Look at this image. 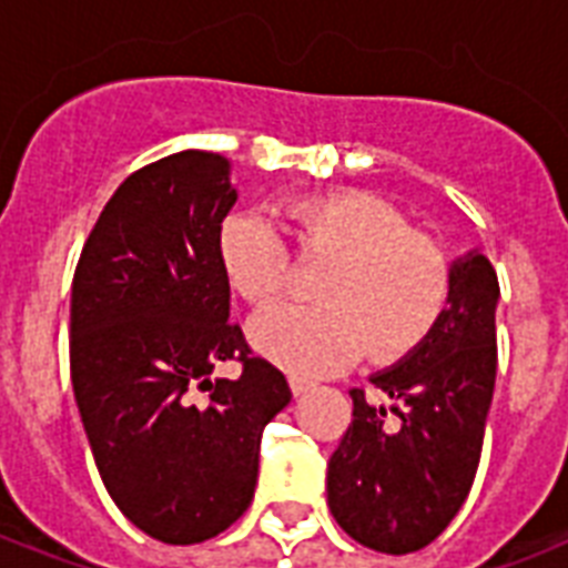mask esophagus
Listing matches in <instances>:
<instances>
[{
	"label": "esophagus",
	"instance_id": "obj_1",
	"mask_svg": "<svg viewBox=\"0 0 568 568\" xmlns=\"http://www.w3.org/2000/svg\"><path fill=\"white\" fill-rule=\"evenodd\" d=\"M288 386H292V395H294V397H301L303 392H310L312 383H310V379L294 377V374H292V377H288Z\"/></svg>",
	"mask_w": 568,
	"mask_h": 568
}]
</instances>
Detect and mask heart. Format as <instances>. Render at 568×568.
Segmentation results:
<instances>
[{"label": "heart", "mask_w": 568, "mask_h": 568, "mask_svg": "<svg viewBox=\"0 0 568 568\" xmlns=\"http://www.w3.org/2000/svg\"><path fill=\"white\" fill-rule=\"evenodd\" d=\"M306 253L333 258L318 280L324 306L280 303L250 321V345L285 372L321 377L356 363L397 359L430 336L448 310L450 267L433 241L409 232L397 209L365 191L303 196L288 209ZM217 262L250 303L292 276L285 241L265 214L235 212L217 232Z\"/></svg>", "instance_id": "1"}]
</instances>
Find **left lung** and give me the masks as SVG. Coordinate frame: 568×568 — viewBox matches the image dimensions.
I'll return each instance as SVG.
<instances>
[{
    "mask_svg": "<svg viewBox=\"0 0 568 568\" xmlns=\"http://www.w3.org/2000/svg\"><path fill=\"white\" fill-rule=\"evenodd\" d=\"M501 288L480 250L450 262V297L430 336L372 374L395 404L351 388L354 422L327 466V504L347 537L383 555L430 546L475 484L495 392Z\"/></svg>",
    "mask_w": 568,
    "mask_h": 568,
    "instance_id": "obj_1",
    "label": "left lung"
}]
</instances>
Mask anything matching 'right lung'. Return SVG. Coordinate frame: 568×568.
<instances>
[{"mask_svg": "<svg viewBox=\"0 0 568 568\" xmlns=\"http://www.w3.org/2000/svg\"><path fill=\"white\" fill-rule=\"evenodd\" d=\"M232 164L182 150L132 173L84 244L70 297V377L93 459L138 530L194 546L253 501L262 430L292 400L230 321L217 232ZM239 358V381L212 378ZM205 390V396L199 392Z\"/></svg>", "mask_w": 568, "mask_h": 568, "instance_id": "1", "label": "right lung"}]
</instances>
